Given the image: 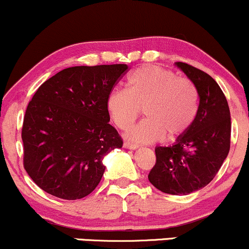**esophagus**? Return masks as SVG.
<instances>
[{
  "label": "esophagus",
  "mask_w": 249,
  "mask_h": 249,
  "mask_svg": "<svg viewBox=\"0 0 249 249\" xmlns=\"http://www.w3.org/2000/svg\"><path fill=\"white\" fill-rule=\"evenodd\" d=\"M124 147L125 148H128V149H136L138 147L137 143H132V142H124Z\"/></svg>",
  "instance_id": "1"
}]
</instances>
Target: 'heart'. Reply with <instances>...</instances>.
Here are the masks:
<instances>
[{"mask_svg":"<svg viewBox=\"0 0 249 249\" xmlns=\"http://www.w3.org/2000/svg\"><path fill=\"white\" fill-rule=\"evenodd\" d=\"M127 90L115 89L107 98V109L116 126L127 131L142 112L147 118L127 133L137 142L176 139L193 126L199 94L193 81L159 66H142L127 77Z\"/></svg>","mask_w":249,"mask_h":249,"instance_id":"obj_1","label":"heart"}]
</instances>
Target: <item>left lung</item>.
I'll return each instance as SVG.
<instances>
[{"mask_svg":"<svg viewBox=\"0 0 249 249\" xmlns=\"http://www.w3.org/2000/svg\"><path fill=\"white\" fill-rule=\"evenodd\" d=\"M176 65L197 87L198 113L174 145L155 148L148 179L162 193L188 195L210 183L229 154L231 115L225 95L209 74L185 62Z\"/></svg>","mask_w":249,"mask_h":249,"instance_id":"obj_1","label":"left lung"}]
</instances>
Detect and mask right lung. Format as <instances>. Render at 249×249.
Wrapping results in <instances>:
<instances>
[{
	"mask_svg": "<svg viewBox=\"0 0 249 249\" xmlns=\"http://www.w3.org/2000/svg\"><path fill=\"white\" fill-rule=\"evenodd\" d=\"M127 66L70 67L50 77L29 102L22 127L23 164L40 189L80 199L103 176L104 155L121 148L107 98Z\"/></svg>",
	"mask_w": 249,
	"mask_h": 249,
	"instance_id": "1",
	"label": "right lung"
}]
</instances>
